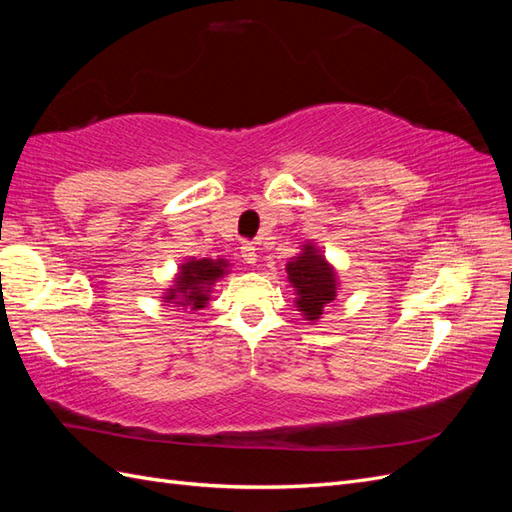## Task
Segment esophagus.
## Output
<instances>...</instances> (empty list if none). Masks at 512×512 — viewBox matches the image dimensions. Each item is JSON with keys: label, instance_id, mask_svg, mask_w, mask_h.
<instances>
[{"label": "esophagus", "instance_id": "34e87169", "mask_svg": "<svg viewBox=\"0 0 512 512\" xmlns=\"http://www.w3.org/2000/svg\"><path fill=\"white\" fill-rule=\"evenodd\" d=\"M241 258L247 262V265H254V262L258 260L256 245L254 243H243L241 245Z\"/></svg>", "mask_w": 512, "mask_h": 512}]
</instances>
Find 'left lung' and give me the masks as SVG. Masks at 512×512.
I'll use <instances>...</instances> for the list:
<instances>
[{"instance_id":"left-lung-1","label":"left lung","mask_w":512,"mask_h":512,"mask_svg":"<svg viewBox=\"0 0 512 512\" xmlns=\"http://www.w3.org/2000/svg\"><path fill=\"white\" fill-rule=\"evenodd\" d=\"M288 280L297 288V307L307 320H318L322 309L337 297V277L333 267L314 245H305L303 252L288 262Z\"/></svg>"}]
</instances>
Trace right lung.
Here are the masks:
<instances>
[{
    "instance_id": "add662e5",
    "label": "right lung",
    "mask_w": 512,
    "mask_h": 512,
    "mask_svg": "<svg viewBox=\"0 0 512 512\" xmlns=\"http://www.w3.org/2000/svg\"><path fill=\"white\" fill-rule=\"evenodd\" d=\"M226 267V260L222 258H192L190 262H185V265H181L179 277L175 280V288H168L166 292V303H177L190 309H203L209 301L213 282L220 280L226 273Z\"/></svg>"
}]
</instances>
